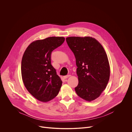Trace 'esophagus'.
Segmentation results:
<instances>
[{
    "instance_id": "obj_1",
    "label": "esophagus",
    "mask_w": 132,
    "mask_h": 132,
    "mask_svg": "<svg viewBox=\"0 0 132 132\" xmlns=\"http://www.w3.org/2000/svg\"><path fill=\"white\" fill-rule=\"evenodd\" d=\"M70 75H66V76H64L63 77V78H64V79H66V78H68V77H70Z\"/></svg>"
}]
</instances>
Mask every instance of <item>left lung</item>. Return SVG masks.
Listing matches in <instances>:
<instances>
[{
    "label": "left lung",
    "instance_id": "8db88e82",
    "mask_svg": "<svg viewBox=\"0 0 132 132\" xmlns=\"http://www.w3.org/2000/svg\"><path fill=\"white\" fill-rule=\"evenodd\" d=\"M76 59L78 85L75 90L81 98L91 101L105 89L110 78V65L101 44L90 36L66 39Z\"/></svg>",
    "mask_w": 132,
    "mask_h": 132
}]
</instances>
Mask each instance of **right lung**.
<instances>
[{"instance_id": "add662e5", "label": "right lung", "mask_w": 132, "mask_h": 132, "mask_svg": "<svg viewBox=\"0 0 132 132\" xmlns=\"http://www.w3.org/2000/svg\"><path fill=\"white\" fill-rule=\"evenodd\" d=\"M64 37H49L31 43L21 62V75L28 91L36 99L47 102L58 95L62 81L51 65V53L64 42Z\"/></svg>"}]
</instances>
